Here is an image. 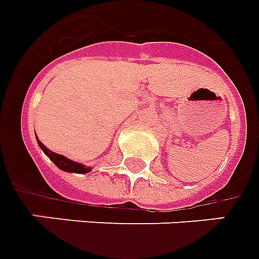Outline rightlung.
Masks as SVG:
<instances>
[{
	"instance_id": "add662e5",
	"label": "right lung",
	"mask_w": 259,
	"mask_h": 259,
	"mask_svg": "<svg viewBox=\"0 0 259 259\" xmlns=\"http://www.w3.org/2000/svg\"><path fill=\"white\" fill-rule=\"evenodd\" d=\"M37 143H38V146L41 147V150L44 151L45 154L48 155V158L51 159L52 162L55 163L60 169H63V171H68V172H77V174H85L90 172L91 168L90 167H87V165H82L80 163L72 162L71 159L65 158L63 155H59L53 152V151L48 150L47 147L40 142V140L37 139Z\"/></svg>"
}]
</instances>
